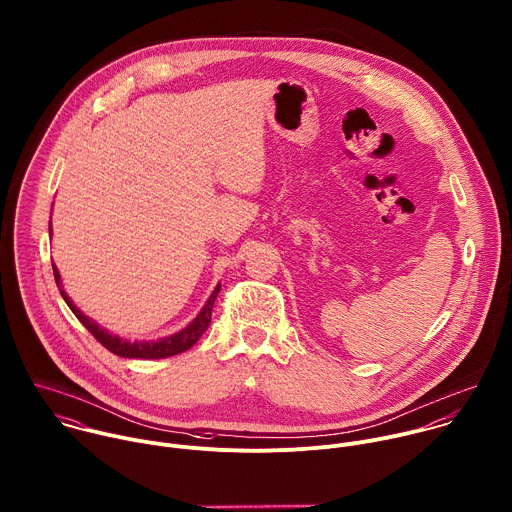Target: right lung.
<instances>
[{
    "mask_svg": "<svg viewBox=\"0 0 512 512\" xmlns=\"http://www.w3.org/2000/svg\"><path fill=\"white\" fill-rule=\"evenodd\" d=\"M53 265V263H51ZM53 277H55V283L59 287V293L63 297V301L67 303V307L73 311V315L81 321V325L107 349L111 351L113 355H119V357H127V359H165V357H173V355H179L187 349H191L199 339L201 335L207 331V327L211 325V311H213V303L217 299V293H219V287H215V291L211 293V297L207 299L205 307L201 309V313L195 317V321H191L183 331L171 335V337H165V339H159V341H123L111 333H107L105 329H101L97 323H93L89 317H85L73 303L71 299L65 295V291L61 289V283H59V271L57 267L53 265Z\"/></svg>",
    "mask_w": 512,
    "mask_h": 512,
    "instance_id": "add662e5",
    "label": "right lung"
}]
</instances>
